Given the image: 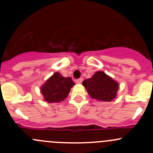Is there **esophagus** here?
Masks as SVG:
<instances>
[{
	"label": "esophagus",
	"mask_w": 153,
	"mask_h": 153,
	"mask_svg": "<svg viewBox=\"0 0 153 153\" xmlns=\"http://www.w3.org/2000/svg\"><path fill=\"white\" fill-rule=\"evenodd\" d=\"M83 78H79V79H78V80H76V83L77 84H81V83H82V81H83Z\"/></svg>",
	"instance_id": "obj_1"
}]
</instances>
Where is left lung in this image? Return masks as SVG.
<instances>
[{
	"mask_svg": "<svg viewBox=\"0 0 153 153\" xmlns=\"http://www.w3.org/2000/svg\"><path fill=\"white\" fill-rule=\"evenodd\" d=\"M89 96L99 101L109 102L117 96L119 84L104 72L98 71L90 78L83 81Z\"/></svg>",
	"mask_w": 153,
	"mask_h": 153,
	"instance_id": "8db88e82",
	"label": "left lung"
}]
</instances>
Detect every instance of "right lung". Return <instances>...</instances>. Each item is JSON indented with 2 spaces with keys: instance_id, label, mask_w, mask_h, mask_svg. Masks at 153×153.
Here are the masks:
<instances>
[{
  "instance_id": "add662e5",
  "label": "right lung",
  "mask_w": 153,
  "mask_h": 153,
  "mask_svg": "<svg viewBox=\"0 0 153 153\" xmlns=\"http://www.w3.org/2000/svg\"><path fill=\"white\" fill-rule=\"evenodd\" d=\"M74 85L70 77L65 78L56 72L41 86V92L47 102L59 103L67 98Z\"/></svg>"
}]
</instances>
